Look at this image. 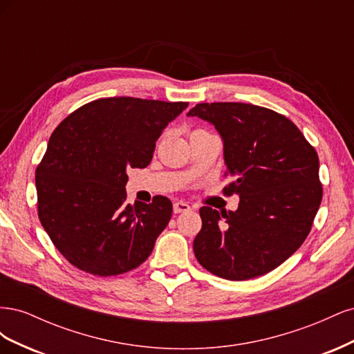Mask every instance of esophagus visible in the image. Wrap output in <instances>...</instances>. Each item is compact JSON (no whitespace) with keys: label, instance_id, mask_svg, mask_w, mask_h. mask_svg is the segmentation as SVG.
<instances>
[{"label":"esophagus","instance_id":"esophagus-1","mask_svg":"<svg viewBox=\"0 0 354 354\" xmlns=\"http://www.w3.org/2000/svg\"><path fill=\"white\" fill-rule=\"evenodd\" d=\"M173 209H174L176 214L187 212V211H190V205H189V203H186V202H174Z\"/></svg>","mask_w":354,"mask_h":354}]
</instances>
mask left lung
I'll use <instances>...</instances> for the list:
<instances>
[{
    "label": "left lung",
    "mask_w": 354,
    "mask_h": 354,
    "mask_svg": "<svg viewBox=\"0 0 354 354\" xmlns=\"http://www.w3.org/2000/svg\"><path fill=\"white\" fill-rule=\"evenodd\" d=\"M187 116L218 131L233 180L224 194L239 196L236 211L199 209L196 260L229 281L272 272L303 245L322 201L316 151L295 124L261 106L199 103Z\"/></svg>",
    "instance_id": "obj_1"
}]
</instances>
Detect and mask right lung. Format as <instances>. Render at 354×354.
<instances>
[{"mask_svg":"<svg viewBox=\"0 0 354 354\" xmlns=\"http://www.w3.org/2000/svg\"><path fill=\"white\" fill-rule=\"evenodd\" d=\"M186 102L108 97L71 113L35 171L38 217L60 254L97 276L130 272L151 255L173 203H127L128 168H145Z\"/></svg>","mask_w":354,"mask_h":354,"instance_id":"right-lung-1","label":"right lung"}]
</instances>
